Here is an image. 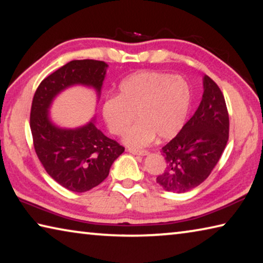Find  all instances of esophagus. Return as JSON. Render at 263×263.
Returning a JSON list of instances; mask_svg holds the SVG:
<instances>
[{
    "mask_svg": "<svg viewBox=\"0 0 263 263\" xmlns=\"http://www.w3.org/2000/svg\"><path fill=\"white\" fill-rule=\"evenodd\" d=\"M128 152L136 155H147L148 151L146 149H135V148H128Z\"/></svg>",
    "mask_w": 263,
    "mask_h": 263,
    "instance_id": "esophagus-1",
    "label": "esophagus"
}]
</instances>
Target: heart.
Returning <instances> with one entry per match:
<instances>
[{"label": "heart", "mask_w": 263, "mask_h": 263, "mask_svg": "<svg viewBox=\"0 0 263 263\" xmlns=\"http://www.w3.org/2000/svg\"><path fill=\"white\" fill-rule=\"evenodd\" d=\"M191 103L188 81L180 75L140 70L118 86V95L105 99L102 114L110 132L123 135L135 118L139 119L124 137L127 145L141 147L155 135L169 139L179 132Z\"/></svg>", "instance_id": "b5f03b06"}]
</instances>
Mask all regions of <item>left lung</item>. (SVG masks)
<instances>
[{
  "instance_id": "obj_1",
  "label": "left lung",
  "mask_w": 263,
  "mask_h": 263,
  "mask_svg": "<svg viewBox=\"0 0 263 263\" xmlns=\"http://www.w3.org/2000/svg\"><path fill=\"white\" fill-rule=\"evenodd\" d=\"M203 86L196 112L161 149L166 169L157 183L169 193H186L205 181L228 144L230 119L224 95L208 75Z\"/></svg>"
}]
</instances>
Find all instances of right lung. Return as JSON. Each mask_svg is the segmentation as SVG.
I'll return each instance as SVG.
<instances>
[{
	"instance_id": "right-lung-1",
	"label": "right lung",
	"mask_w": 263,
	"mask_h": 263,
	"mask_svg": "<svg viewBox=\"0 0 263 263\" xmlns=\"http://www.w3.org/2000/svg\"><path fill=\"white\" fill-rule=\"evenodd\" d=\"M106 67L100 60L68 62L43 80L31 105L30 127L39 161L53 180L74 193H84L103 182L125 148L105 137L94 122L74 130L57 127L47 111L53 99L73 84L90 86L100 95Z\"/></svg>"
}]
</instances>
